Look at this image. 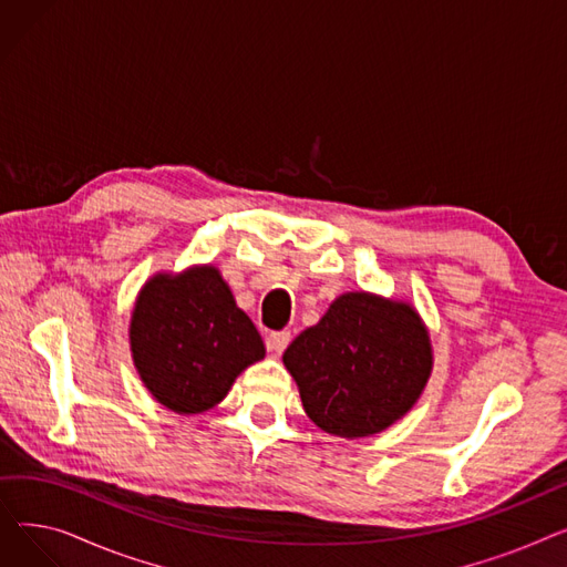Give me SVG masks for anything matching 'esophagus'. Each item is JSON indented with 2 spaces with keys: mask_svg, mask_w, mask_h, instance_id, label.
<instances>
[{
  "mask_svg": "<svg viewBox=\"0 0 567 567\" xmlns=\"http://www.w3.org/2000/svg\"><path fill=\"white\" fill-rule=\"evenodd\" d=\"M289 340H291L289 331H276V333H271V336L266 338V347H268V351H274V353H282V351L287 349Z\"/></svg>",
  "mask_w": 567,
  "mask_h": 567,
  "instance_id": "esophagus-1",
  "label": "esophagus"
}]
</instances>
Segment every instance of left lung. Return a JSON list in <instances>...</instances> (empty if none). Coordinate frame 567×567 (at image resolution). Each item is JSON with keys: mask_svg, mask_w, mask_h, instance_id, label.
Wrapping results in <instances>:
<instances>
[{"mask_svg": "<svg viewBox=\"0 0 567 567\" xmlns=\"http://www.w3.org/2000/svg\"><path fill=\"white\" fill-rule=\"evenodd\" d=\"M308 419L340 439L389 430L421 400L434 368L430 331L409 301L347 291L282 353Z\"/></svg>", "mask_w": 567, "mask_h": 567, "instance_id": "8db88e82", "label": "left lung"}]
</instances>
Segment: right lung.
Listing matches in <instances>:
<instances>
[{"label": "right lung", "instance_id": "obj_1", "mask_svg": "<svg viewBox=\"0 0 567 567\" xmlns=\"http://www.w3.org/2000/svg\"><path fill=\"white\" fill-rule=\"evenodd\" d=\"M128 340L144 389L178 415L220 404L236 377L266 353L255 323L212 264L148 278L137 291Z\"/></svg>", "mask_w": 567, "mask_h": 567}]
</instances>
